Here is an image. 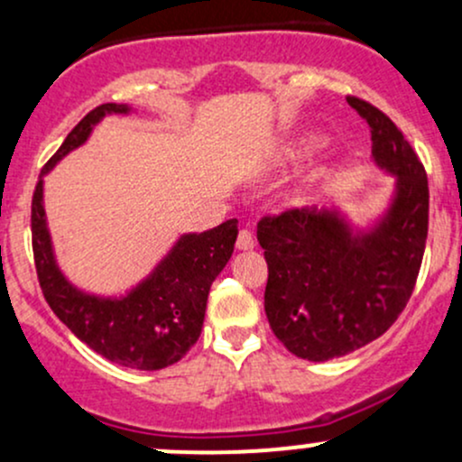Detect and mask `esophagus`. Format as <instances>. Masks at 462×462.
Here are the masks:
<instances>
[{
	"instance_id": "obj_1",
	"label": "esophagus",
	"mask_w": 462,
	"mask_h": 462,
	"mask_svg": "<svg viewBox=\"0 0 462 462\" xmlns=\"http://www.w3.org/2000/svg\"><path fill=\"white\" fill-rule=\"evenodd\" d=\"M254 245H256L254 235H252L247 227H243V230L239 232V236H236V247H239V250H252Z\"/></svg>"
}]
</instances>
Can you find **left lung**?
Returning a JSON list of instances; mask_svg holds the SVG:
<instances>
[{"label": "left lung", "instance_id": "obj_1", "mask_svg": "<svg viewBox=\"0 0 462 462\" xmlns=\"http://www.w3.org/2000/svg\"><path fill=\"white\" fill-rule=\"evenodd\" d=\"M348 105L371 126L373 155L397 175L388 217L362 236L316 208L265 215L256 236L265 250V313L273 336L309 362L357 351L393 327L412 296L428 239L430 189L402 129L366 100Z\"/></svg>", "mask_w": 462, "mask_h": 462}]
</instances>
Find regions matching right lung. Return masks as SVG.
<instances>
[{"instance_id": "obj_1", "label": "right lung", "mask_w": 462, "mask_h": 462, "mask_svg": "<svg viewBox=\"0 0 462 462\" xmlns=\"http://www.w3.org/2000/svg\"><path fill=\"white\" fill-rule=\"evenodd\" d=\"M125 105L105 103L91 109L68 134L43 166L48 173L63 155L88 140L105 114H125ZM32 252L43 298L57 318L91 351L134 371H160L180 362L195 346L204 327L208 291L230 261L239 221L230 219L201 235H186L162 265L120 300L96 298L69 285L59 272L50 245L43 210V181L32 195Z\"/></svg>"}]
</instances>
